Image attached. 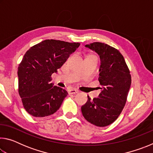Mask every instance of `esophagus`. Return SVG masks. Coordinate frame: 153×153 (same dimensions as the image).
I'll return each mask as SVG.
<instances>
[{"label":"esophagus","mask_w":153,"mask_h":153,"mask_svg":"<svg viewBox=\"0 0 153 153\" xmlns=\"http://www.w3.org/2000/svg\"><path fill=\"white\" fill-rule=\"evenodd\" d=\"M78 92H79L78 90H77L76 89H70L68 90L69 94H76V93H77Z\"/></svg>","instance_id":"esophagus-1"}]
</instances>
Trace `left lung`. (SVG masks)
<instances>
[{
	"label": "left lung",
	"mask_w": 153,
	"mask_h": 153,
	"mask_svg": "<svg viewBox=\"0 0 153 153\" xmlns=\"http://www.w3.org/2000/svg\"><path fill=\"white\" fill-rule=\"evenodd\" d=\"M85 46L100 56L98 81L101 92L93 100L88 96L86 103L81 108L82 113L93 125L105 127L117 120L126 105L131 82L130 72L117 49L102 42Z\"/></svg>",
	"instance_id": "8db88e82"
}]
</instances>
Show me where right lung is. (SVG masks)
<instances>
[{"label":"right lung","instance_id":"obj_1","mask_svg":"<svg viewBox=\"0 0 153 153\" xmlns=\"http://www.w3.org/2000/svg\"><path fill=\"white\" fill-rule=\"evenodd\" d=\"M79 42L45 40L28 50L18 67L19 94L27 112L36 117L53 115L60 108L67 92L53 86L51 75L56 73Z\"/></svg>","mask_w":153,"mask_h":153}]
</instances>
